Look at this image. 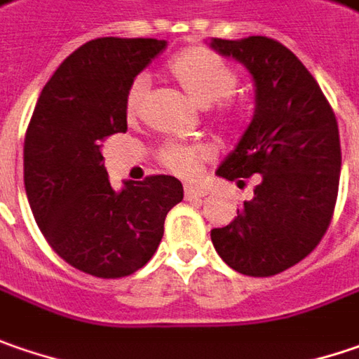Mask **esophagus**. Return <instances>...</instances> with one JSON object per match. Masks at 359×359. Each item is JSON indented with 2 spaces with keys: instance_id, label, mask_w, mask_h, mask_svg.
<instances>
[{
  "instance_id": "esophagus-1",
  "label": "esophagus",
  "mask_w": 359,
  "mask_h": 359,
  "mask_svg": "<svg viewBox=\"0 0 359 359\" xmlns=\"http://www.w3.org/2000/svg\"><path fill=\"white\" fill-rule=\"evenodd\" d=\"M184 194H186V200H196V198H204L208 194V189L196 188V186H186V188H184Z\"/></svg>"
}]
</instances>
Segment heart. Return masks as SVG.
<instances>
[{
	"mask_svg": "<svg viewBox=\"0 0 359 359\" xmlns=\"http://www.w3.org/2000/svg\"><path fill=\"white\" fill-rule=\"evenodd\" d=\"M170 74L180 82V86L188 93L198 104H214L216 118L224 125H236L238 107L230 99L234 88L238 86V74L218 58L214 52L202 46H191L180 52L170 62ZM149 90L147 76H135L125 93V115L129 118L139 117ZM212 157L210 147L204 143H186V141H165L159 151V163L175 175H194Z\"/></svg>",
	"mask_w": 359,
	"mask_h": 359,
	"instance_id": "obj_1",
	"label": "heart"
}]
</instances>
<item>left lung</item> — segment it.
<instances>
[{
    "mask_svg": "<svg viewBox=\"0 0 359 359\" xmlns=\"http://www.w3.org/2000/svg\"><path fill=\"white\" fill-rule=\"evenodd\" d=\"M257 86L252 123L218 168L230 182L259 175L255 198L212 230L216 252L248 277H273L311 255L333 218L339 188V129L330 100L295 54L273 38H214Z\"/></svg>",
    "mask_w": 359,
    "mask_h": 359,
    "instance_id": "obj_1",
    "label": "left lung"
}]
</instances>
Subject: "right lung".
Returning <instances> with one entry per match:
<instances>
[{
  "mask_svg": "<svg viewBox=\"0 0 359 359\" xmlns=\"http://www.w3.org/2000/svg\"><path fill=\"white\" fill-rule=\"evenodd\" d=\"M165 40L99 38L74 50L46 82L24 141V186L36 224L70 266L99 278L133 275L155 255L171 208L173 175L111 188L102 143L127 131L125 93Z\"/></svg>",
  "mask_w": 359,
  "mask_h": 359,
  "instance_id": "add662e5",
  "label": "right lung"
}]
</instances>
